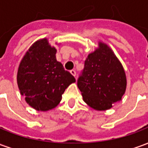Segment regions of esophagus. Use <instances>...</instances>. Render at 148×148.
I'll list each match as a JSON object with an SVG mask.
<instances>
[{"mask_svg":"<svg viewBox=\"0 0 148 148\" xmlns=\"http://www.w3.org/2000/svg\"><path fill=\"white\" fill-rule=\"evenodd\" d=\"M70 72H71V74H72L73 76H74V77L76 76V71H74V70H71V71H70Z\"/></svg>","mask_w":148,"mask_h":148,"instance_id":"34e87169","label":"esophagus"}]
</instances>
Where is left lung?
Here are the masks:
<instances>
[{"label": "left lung", "instance_id": "8db88e82", "mask_svg": "<svg viewBox=\"0 0 148 148\" xmlns=\"http://www.w3.org/2000/svg\"><path fill=\"white\" fill-rule=\"evenodd\" d=\"M77 87L87 105L96 110H106L120 101L126 90V75L122 65L108 46L88 55L77 78Z\"/></svg>", "mask_w": 148, "mask_h": 148}]
</instances>
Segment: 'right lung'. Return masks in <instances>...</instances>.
Masks as SVG:
<instances>
[{
  "label": "right lung",
  "instance_id": "add662e5",
  "mask_svg": "<svg viewBox=\"0 0 148 148\" xmlns=\"http://www.w3.org/2000/svg\"><path fill=\"white\" fill-rule=\"evenodd\" d=\"M56 49L47 39L31 47L19 66L17 84L22 95L36 110L47 111L58 106L65 90L75 78L56 60Z\"/></svg>",
  "mask_w": 148,
  "mask_h": 148
}]
</instances>
